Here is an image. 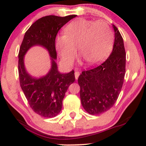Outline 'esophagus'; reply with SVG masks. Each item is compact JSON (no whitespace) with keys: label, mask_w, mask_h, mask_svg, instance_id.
<instances>
[{"label":"esophagus","mask_w":146,"mask_h":146,"mask_svg":"<svg viewBox=\"0 0 146 146\" xmlns=\"http://www.w3.org/2000/svg\"><path fill=\"white\" fill-rule=\"evenodd\" d=\"M79 75H80V72H79V71H75V79H76V80H78Z\"/></svg>","instance_id":"34e87169"}]
</instances>
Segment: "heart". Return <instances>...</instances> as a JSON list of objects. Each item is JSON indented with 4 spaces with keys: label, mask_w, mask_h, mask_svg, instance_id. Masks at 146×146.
<instances>
[{
    "label": "heart",
    "mask_w": 146,
    "mask_h": 146,
    "mask_svg": "<svg viewBox=\"0 0 146 146\" xmlns=\"http://www.w3.org/2000/svg\"><path fill=\"white\" fill-rule=\"evenodd\" d=\"M113 42V31L105 21L78 19L66 27L65 35L56 37V48L66 64L74 60L77 46L86 62L95 64L108 54Z\"/></svg>",
    "instance_id": "1"
}]
</instances>
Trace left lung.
<instances>
[{"label": "left lung", "instance_id": "8db88e82", "mask_svg": "<svg viewBox=\"0 0 146 146\" xmlns=\"http://www.w3.org/2000/svg\"><path fill=\"white\" fill-rule=\"evenodd\" d=\"M113 51L101 64L84 70L78 78L83 108L90 115L110 110L116 102L124 80L125 51L123 38L115 25Z\"/></svg>", "mask_w": 146, "mask_h": 146}]
</instances>
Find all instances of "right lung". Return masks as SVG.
Masks as SVG:
<instances>
[{
  "label": "right lung",
  "instance_id": "right-lung-1",
  "mask_svg": "<svg viewBox=\"0 0 146 146\" xmlns=\"http://www.w3.org/2000/svg\"><path fill=\"white\" fill-rule=\"evenodd\" d=\"M76 15L64 17L44 16L36 21L25 33L18 53V75L21 87L31 108L38 115L46 118L57 116L61 111L62 101L68 86L74 82V71L60 73L56 62V38L59 30ZM41 45L49 51L52 60V69L48 74L39 79L28 74L24 66V56L34 45Z\"/></svg>",
  "mask_w": 146,
  "mask_h": 146
}]
</instances>
